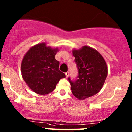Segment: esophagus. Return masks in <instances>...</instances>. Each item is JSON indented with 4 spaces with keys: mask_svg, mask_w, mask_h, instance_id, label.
<instances>
[{
    "mask_svg": "<svg viewBox=\"0 0 132 132\" xmlns=\"http://www.w3.org/2000/svg\"><path fill=\"white\" fill-rule=\"evenodd\" d=\"M65 75H66V78H68V76H69V72H66V73H65Z\"/></svg>",
    "mask_w": 132,
    "mask_h": 132,
    "instance_id": "obj_1",
    "label": "esophagus"
}]
</instances>
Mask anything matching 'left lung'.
<instances>
[{
	"instance_id": "8db88e82",
	"label": "left lung",
	"mask_w": 132,
	"mask_h": 132,
	"mask_svg": "<svg viewBox=\"0 0 132 132\" xmlns=\"http://www.w3.org/2000/svg\"><path fill=\"white\" fill-rule=\"evenodd\" d=\"M78 75L75 80H68L72 93L79 100L97 94L104 84L107 76V66L100 54L90 46H84L73 50Z\"/></svg>"
}]
</instances>
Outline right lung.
<instances>
[{
    "label": "right lung",
    "instance_id": "obj_1",
    "mask_svg": "<svg viewBox=\"0 0 132 132\" xmlns=\"http://www.w3.org/2000/svg\"><path fill=\"white\" fill-rule=\"evenodd\" d=\"M57 48H52L41 43L30 48L21 64L23 80L30 89L41 95L55 89L61 78L66 75L59 70V62L55 58Z\"/></svg>",
    "mask_w": 132,
    "mask_h": 132
}]
</instances>
